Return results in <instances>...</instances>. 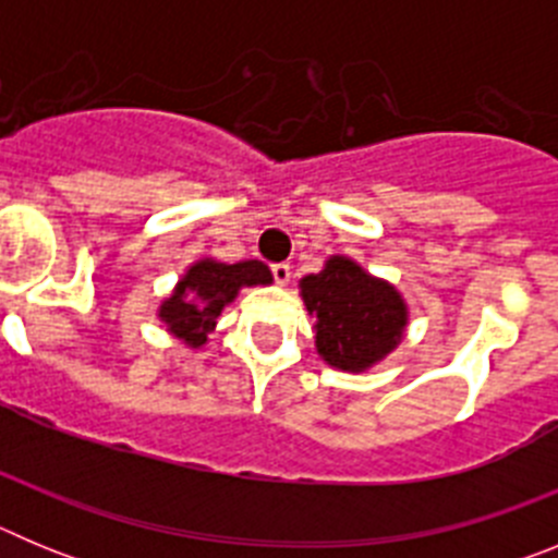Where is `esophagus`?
Wrapping results in <instances>:
<instances>
[{
	"mask_svg": "<svg viewBox=\"0 0 558 558\" xmlns=\"http://www.w3.org/2000/svg\"><path fill=\"white\" fill-rule=\"evenodd\" d=\"M274 279H276V284H282V288H288L290 284V265H284V263H279V265H274Z\"/></svg>",
	"mask_w": 558,
	"mask_h": 558,
	"instance_id": "34e87169",
	"label": "esophagus"
}]
</instances>
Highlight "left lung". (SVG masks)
Segmentation results:
<instances>
[{"instance_id": "left-lung-1", "label": "left lung", "mask_w": 558, "mask_h": 558, "mask_svg": "<svg viewBox=\"0 0 558 558\" xmlns=\"http://www.w3.org/2000/svg\"><path fill=\"white\" fill-rule=\"evenodd\" d=\"M299 295L315 318V352L338 372L360 374L383 363L411 322L405 295L343 254L327 256L318 274L302 276Z\"/></svg>"}]
</instances>
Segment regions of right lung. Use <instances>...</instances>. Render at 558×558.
Here are the masks:
<instances>
[{"mask_svg":"<svg viewBox=\"0 0 558 558\" xmlns=\"http://www.w3.org/2000/svg\"><path fill=\"white\" fill-rule=\"evenodd\" d=\"M270 282L274 276L259 259L229 265L215 256H201L181 274L172 293L161 299L156 318L184 347L201 349L209 343V332L218 324V315L234 302L240 290Z\"/></svg>","mask_w":558,"mask_h":558,"instance_id":"obj_1","label":"right lung"}]
</instances>
